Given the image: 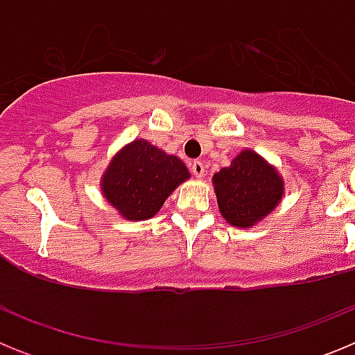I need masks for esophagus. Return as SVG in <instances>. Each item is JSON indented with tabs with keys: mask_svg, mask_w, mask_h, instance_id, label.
Instances as JSON below:
<instances>
[{
	"mask_svg": "<svg viewBox=\"0 0 355 355\" xmlns=\"http://www.w3.org/2000/svg\"><path fill=\"white\" fill-rule=\"evenodd\" d=\"M190 168H192V174L196 175L197 180H200V178H205L206 167H205V163H202V162H199V159H196V162H192V165H190Z\"/></svg>",
	"mask_w": 355,
	"mask_h": 355,
	"instance_id": "esophagus-1",
	"label": "esophagus"
}]
</instances>
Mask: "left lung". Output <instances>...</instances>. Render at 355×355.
<instances>
[{
	"label": "left lung",
	"mask_w": 355,
	"mask_h": 355,
	"mask_svg": "<svg viewBox=\"0 0 355 355\" xmlns=\"http://www.w3.org/2000/svg\"><path fill=\"white\" fill-rule=\"evenodd\" d=\"M216 202L222 216L234 227L258 224L284 193V181L279 172L258 153L243 149L229 167L213 175Z\"/></svg>",
	"instance_id": "8db88e82"
}]
</instances>
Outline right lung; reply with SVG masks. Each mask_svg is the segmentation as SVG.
I'll return each instance as SVG.
<instances>
[{"label": "right lung", "instance_id": "obj_1", "mask_svg": "<svg viewBox=\"0 0 355 355\" xmlns=\"http://www.w3.org/2000/svg\"><path fill=\"white\" fill-rule=\"evenodd\" d=\"M190 172L178 156L167 155L147 140L122 147L103 174L101 190L126 220L155 216Z\"/></svg>", "mask_w": 355, "mask_h": 355}]
</instances>
